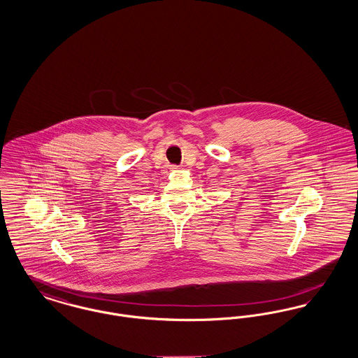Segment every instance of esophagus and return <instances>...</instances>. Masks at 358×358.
<instances>
[{
	"label": "esophagus",
	"mask_w": 358,
	"mask_h": 358,
	"mask_svg": "<svg viewBox=\"0 0 358 358\" xmlns=\"http://www.w3.org/2000/svg\"><path fill=\"white\" fill-rule=\"evenodd\" d=\"M171 171H177V169H178V166H174V165H171Z\"/></svg>",
	"instance_id": "esophagus-1"
}]
</instances>
